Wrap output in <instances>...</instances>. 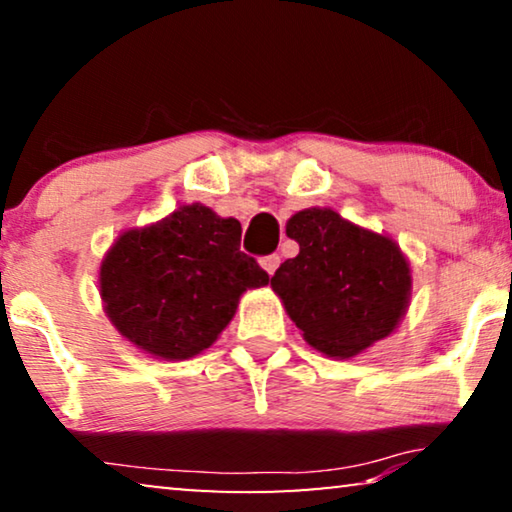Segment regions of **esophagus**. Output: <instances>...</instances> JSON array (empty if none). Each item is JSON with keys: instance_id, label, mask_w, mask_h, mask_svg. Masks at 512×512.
<instances>
[{"instance_id": "esophagus-1", "label": "esophagus", "mask_w": 512, "mask_h": 512, "mask_svg": "<svg viewBox=\"0 0 512 512\" xmlns=\"http://www.w3.org/2000/svg\"><path fill=\"white\" fill-rule=\"evenodd\" d=\"M280 266V257L278 255H266L262 257V269L269 273V276H273L276 273V269Z\"/></svg>"}]
</instances>
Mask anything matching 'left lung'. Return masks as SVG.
<instances>
[{
    "label": "left lung",
    "instance_id": "8db88e82",
    "mask_svg": "<svg viewBox=\"0 0 512 512\" xmlns=\"http://www.w3.org/2000/svg\"><path fill=\"white\" fill-rule=\"evenodd\" d=\"M287 236L299 243V255L278 266L271 287L315 350L352 357L392 334L410 294L397 243L329 208L292 215Z\"/></svg>",
    "mask_w": 512,
    "mask_h": 512
}]
</instances>
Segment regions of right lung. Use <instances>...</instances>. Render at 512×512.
<instances>
[{"instance_id":"1","label":"right lung","mask_w":512,"mask_h":512,"mask_svg":"<svg viewBox=\"0 0 512 512\" xmlns=\"http://www.w3.org/2000/svg\"><path fill=\"white\" fill-rule=\"evenodd\" d=\"M266 283L269 273L241 253V222L201 204L122 234L99 273L113 325L160 359L206 350L234 318L241 294Z\"/></svg>"}]
</instances>
